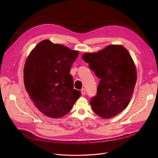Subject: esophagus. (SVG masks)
Listing matches in <instances>:
<instances>
[{"mask_svg": "<svg viewBox=\"0 0 158 158\" xmlns=\"http://www.w3.org/2000/svg\"><path fill=\"white\" fill-rule=\"evenodd\" d=\"M81 94L82 95H85L86 94V91H85V88H82L81 90Z\"/></svg>", "mask_w": 158, "mask_h": 158, "instance_id": "1", "label": "esophagus"}]
</instances>
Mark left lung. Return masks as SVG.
<instances>
[{
	"instance_id": "8db88e82",
	"label": "left lung",
	"mask_w": 158,
	"mask_h": 158,
	"mask_svg": "<svg viewBox=\"0 0 158 158\" xmlns=\"http://www.w3.org/2000/svg\"><path fill=\"white\" fill-rule=\"evenodd\" d=\"M83 60L100 79L97 95L90 101L93 111L110 118L126 108L136 82L135 63L127 50L110 45L98 52L85 53Z\"/></svg>"
}]
</instances>
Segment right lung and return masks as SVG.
<instances>
[{"label":"right lung","mask_w":158,"mask_h":158,"mask_svg":"<svg viewBox=\"0 0 158 158\" xmlns=\"http://www.w3.org/2000/svg\"><path fill=\"white\" fill-rule=\"evenodd\" d=\"M79 51L45 40L30 52L24 66V85L35 106L45 116L67 114L81 96L70 74Z\"/></svg>","instance_id":"1"}]
</instances>
